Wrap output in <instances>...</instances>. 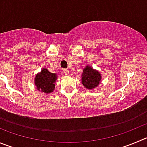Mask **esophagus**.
<instances>
[{
  "mask_svg": "<svg viewBox=\"0 0 147 147\" xmlns=\"http://www.w3.org/2000/svg\"><path fill=\"white\" fill-rule=\"evenodd\" d=\"M63 72L66 75H68L69 74V69H63Z\"/></svg>",
  "mask_w": 147,
  "mask_h": 147,
  "instance_id": "1",
  "label": "esophagus"
}]
</instances>
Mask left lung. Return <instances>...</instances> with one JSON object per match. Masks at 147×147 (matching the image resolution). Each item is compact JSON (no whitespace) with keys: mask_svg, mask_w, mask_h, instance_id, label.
Segmentation results:
<instances>
[{"mask_svg":"<svg viewBox=\"0 0 147 147\" xmlns=\"http://www.w3.org/2000/svg\"><path fill=\"white\" fill-rule=\"evenodd\" d=\"M101 73L98 70L94 69L90 65H87L83 69L81 75L82 84L86 88L93 90L101 83Z\"/></svg>","mask_w":147,"mask_h":147,"instance_id":"8db88e82","label":"left lung"}]
</instances>
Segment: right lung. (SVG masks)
Listing matches in <instances>:
<instances>
[{"mask_svg":"<svg viewBox=\"0 0 147 147\" xmlns=\"http://www.w3.org/2000/svg\"><path fill=\"white\" fill-rule=\"evenodd\" d=\"M57 80V73L50 72L46 68L43 67L40 72L35 75L34 84L38 91L48 94L54 90L55 83Z\"/></svg>","mask_w":147,"mask_h":147,"instance_id":"1","label":"right lung"}]
</instances>
